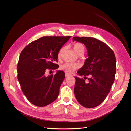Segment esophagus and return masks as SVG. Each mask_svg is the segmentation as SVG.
Masks as SVG:
<instances>
[{"instance_id":"obj_1","label":"esophagus","mask_w":131,"mask_h":131,"mask_svg":"<svg viewBox=\"0 0 131 131\" xmlns=\"http://www.w3.org/2000/svg\"><path fill=\"white\" fill-rule=\"evenodd\" d=\"M65 76H66V77H68L71 76V75L67 72H65Z\"/></svg>"}]
</instances>
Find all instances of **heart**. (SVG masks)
<instances>
[{
	"instance_id": "heart-1",
	"label": "heart",
	"mask_w": 131,
	"mask_h": 131,
	"mask_svg": "<svg viewBox=\"0 0 131 131\" xmlns=\"http://www.w3.org/2000/svg\"><path fill=\"white\" fill-rule=\"evenodd\" d=\"M64 48H62L59 52L58 54V57L60 58L61 54L63 52ZM73 49L75 51L76 53L79 55L81 54H84V47L83 45L80 43H76L73 45ZM79 66L77 64H74V63H66L62 65L61 66V69L65 71L66 72L69 73H72L77 68H78Z\"/></svg>"
}]
</instances>
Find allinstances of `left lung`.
Wrapping results in <instances>:
<instances>
[{"instance_id": "left-lung-1", "label": "left lung", "mask_w": 131, "mask_h": 131, "mask_svg": "<svg viewBox=\"0 0 131 131\" xmlns=\"http://www.w3.org/2000/svg\"><path fill=\"white\" fill-rule=\"evenodd\" d=\"M72 40L83 43L89 57L77 73L84 76V79L89 76L88 83H85L83 78L74 77V95L78 103L83 107H96L105 100L115 81V54L106 43L93 37H74Z\"/></svg>"}]
</instances>
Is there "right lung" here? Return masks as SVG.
I'll use <instances>...</instances> for the list:
<instances>
[{
    "instance_id": "add662e5",
    "label": "right lung",
    "mask_w": 131,
    "mask_h": 131,
    "mask_svg": "<svg viewBox=\"0 0 131 131\" xmlns=\"http://www.w3.org/2000/svg\"><path fill=\"white\" fill-rule=\"evenodd\" d=\"M71 36H45L26 46L20 55L17 79L28 100L38 107L46 106L58 97L65 78L63 71L47 76L48 70L57 69L58 54Z\"/></svg>"
}]
</instances>
